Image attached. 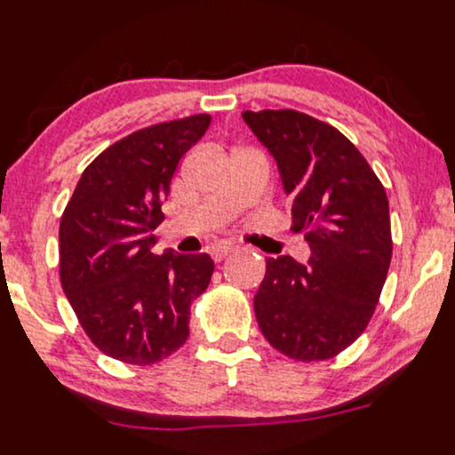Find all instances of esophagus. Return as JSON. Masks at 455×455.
<instances>
[{"label":"esophagus","mask_w":455,"mask_h":455,"mask_svg":"<svg viewBox=\"0 0 455 455\" xmlns=\"http://www.w3.org/2000/svg\"><path fill=\"white\" fill-rule=\"evenodd\" d=\"M232 251H234V247H228V244H217V247L211 249V255L215 261H221L223 258H228Z\"/></svg>","instance_id":"1"}]
</instances>
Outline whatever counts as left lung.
Returning <instances> with one entry per match:
<instances>
[{
	"label": "left lung",
	"mask_w": 455,
	"mask_h": 455,
	"mask_svg": "<svg viewBox=\"0 0 455 455\" xmlns=\"http://www.w3.org/2000/svg\"><path fill=\"white\" fill-rule=\"evenodd\" d=\"M243 119L276 159L293 232H304L311 247L308 266L290 255L266 261L253 298L259 330L291 360H330L364 332L387 279L386 189L328 123L290 108L244 110Z\"/></svg>",
	"instance_id": "obj_1"
}]
</instances>
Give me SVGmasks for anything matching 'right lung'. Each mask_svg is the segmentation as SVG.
Returning a JSON list of instances; mask_svg holds the SVG:
<instances>
[{
    "label": "right lung",
    "mask_w": 455,
    "mask_h": 455,
    "mask_svg": "<svg viewBox=\"0 0 455 455\" xmlns=\"http://www.w3.org/2000/svg\"><path fill=\"white\" fill-rule=\"evenodd\" d=\"M211 115L144 127L84 168L59 226V276L101 354L133 366L172 355L189 336V308L211 283V255H155L153 229L180 157Z\"/></svg>",
    "instance_id": "obj_1"
}]
</instances>
